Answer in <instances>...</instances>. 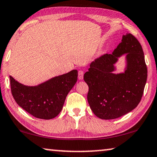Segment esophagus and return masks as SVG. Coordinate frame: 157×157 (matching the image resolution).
Masks as SVG:
<instances>
[{
	"label": "esophagus",
	"instance_id": "1",
	"mask_svg": "<svg viewBox=\"0 0 157 157\" xmlns=\"http://www.w3.org/2000/svg\"><path fill=\"white\" fill-rule=\"evenodd\" d=\"M83 71H78V79L79 80H82L83 78Z\"/></svg>",
	"mask_w": 157,
	"mask_h": 157
}]
</instances>
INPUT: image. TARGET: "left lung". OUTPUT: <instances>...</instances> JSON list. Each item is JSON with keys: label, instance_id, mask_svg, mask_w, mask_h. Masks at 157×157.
<instances>
[{"label": "left lung", "instance_id": "obj_1", "mask_svg": "<svg viewBox=\"0 0 157 157\" xmlns=\"http://www.w3.org/2000/svg\"><path fill=\"white\" fill-rule=\"evenodd\" d=\"M125 55L126 66L116 74L115 64ZM147 78V69L143 48L131 33L122 40L112 54L96 59L84 74L89 90L88 102L96 117L114 119L134 109L141 100Z\"/></svg>", "mask_w": 157, "mask_h": 157}]
</instances>
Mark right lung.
Returning <instances> with one entry per match:
<instances>
[{
	"label": "right lung",
	"mask_w": 157,
	"mask_h": 157,
	"mask_svg": "<svg viewBox=\"0 0 157 157\" xmlns=\"http://www.w3.org/2000/svg\"><path fill=\"white\" fill-rule=\"evenodd\" d=\"M77 78L78 71L74 69L34 86L19 83L11 76L10 81L12 94L17 105L36 118L48 120L56 117L61 112Z\"/></svg>",
	"instance_id": "add662e5"
}]
</instances>
